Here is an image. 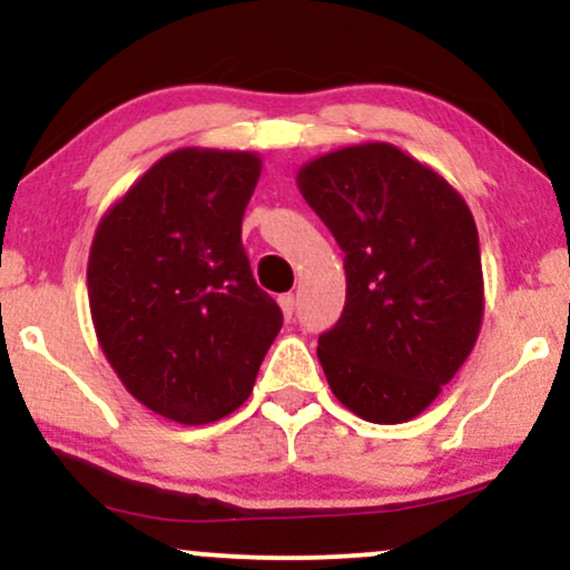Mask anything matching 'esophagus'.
I'll return each instance as SVG.
<instances>
[{
  "mask_svg": "<svg viewBox=\"0 0 570 570\" xmlns=\"http://www.w3.org/2000/svg\"><path fill=\"white\" fill-rule=\"evenodd\" d=\"M278 305H281V313H284L286 322H292V316H294V294H281Z\"/></svg>",
  "mask_w": 570,
  "mask_h": 570,
  "instance_id": "esophagus-1",
  "label": "esophagus"
}]
</instances>
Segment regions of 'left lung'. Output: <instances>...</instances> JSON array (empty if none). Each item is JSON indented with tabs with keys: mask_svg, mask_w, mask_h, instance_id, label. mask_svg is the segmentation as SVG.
Wrapping results in <instances>:
<instances>
[{
	"mask_svg": "<svg viewBox=\"0 0 570 570\" xmlns=\"http://www.w3.org/2000/svg\"><path fill=\"white\" fill-rule=\"evenodd\" d=\"M297 187L345 252V307L318 337L332 394L407 423L472 353L485 313L480 235L461 193L389 141L305 163Z\"/></svg>",
	"mask_w": 570,
	"mask_h": 570,
	"instance_id": "1",
	"label": "left lung"
}]
</instances>
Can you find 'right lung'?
Masks as SVG:
<instances>
[{
    "instance_id": "1",
    "label": "right lung",
    "mask_w": 570,
    "mask_h": 570,
    "mask_svg": "<svg viewBox=\"0 0 570 570\" xmlns=\"http://www.w3.org/2000/svg\"><path fill=\"white\" fill-rule=\"evenodd\" d=\"M259 174L257 153L174 149L96 227L88 303L98 345L128 394L174 423L238 410L284 324L240 244Z\"/></svg>"
}]
</instances>
